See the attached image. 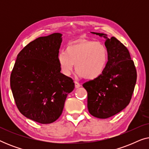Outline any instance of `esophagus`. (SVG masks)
Instances as JSON below:
<instances>
[{
    "label": "esophagus",
    "mask_w": 149,
    "mask_h": 149,
    "mask_svg": "<svg viewBox=\"0 0 149 149\" xmlns=\"http://www.w3.org/2000/svg\"><path fill=\"white\" fill-rule=\"evenodd\" d=\"M74 85L76 88H79V87H81V85L78 82H77V81H74Z\"/></svg>",
    "instance_id": "34e87169"
}]
</instances>
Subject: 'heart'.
Instances as JSON below:
<instances>
[{
    "label": "heart",
    "instance_id": "obj_1",
    "mask_svg": "<svg viewBox=\"0 0 149 149\" xmlns=\"http://www.w3.org/2000/svg\"><path fill=\"white\" fill-rule=\"evenodd\" d=\"M109 61V51L103 42L81 39L68 45L57 56L61 72L70 76L74 68L80 77L94 80L104 71Z\"/></svg>",
    "mask_w": 149,
    "mask_h": 149
}]
</instances>
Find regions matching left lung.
<instances>
[{"label": "left lung", "mask_w": 149, "mask_h": 149, "mask_svg": "<svg viewBox=\"0 0 149 149\" xmlns=\"http://www.w3.org/2000/svg\"><path fill=\"white\" fill-rule=\"evenodd\" d=\"M105 38L109 61L100 77L83 83L87 91L89 113L99 119H107L119 113L129 104L137 79L134 61L127 47L115 37L91 32Z\"/></svg>", "instance_id": "8db88e82"}]
</instances>
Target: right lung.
Returning <instances> with one entry per match:
<instances>
[{"label":"right lung","mask_w":149,"mask_h":149,"mask_svg":"<svg viewBox=\"0 0 149 149\" xmlns=\"http://www.w3.org/2000/svg\"><path fill=\"white\" fill-rule=\"evenodd\" d=\"M62 36L54 33L28 43L18 54L11 74L10 85L18 110L37 123L56 121L74 88L72 79L60 72L57 62Z\"/></svg>","instance_id":"add662e5"}]
</instances>
